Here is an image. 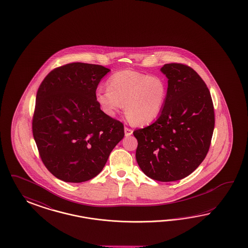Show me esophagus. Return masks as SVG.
I'll use <instances>...</instances> for the list:
<instances>
[{"label": "esophagus", "mask_w": 248, "mask_h": 248, "mask_svg": "<svg viewBox=\"0 0 248 248\" xmlns=\"http://www.w3.org/2000/svg\"><path fill=\"white\" fill-rule=\"evenodd\" d=\"M124 134L125 136H129L133 134V130L131 128L124 127Z\"/></svg>", "instance_id": "obj_1"}]
</instances>
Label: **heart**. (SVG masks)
<instances>
[{"label": "heart", "mask_w": 248, "mask_h": 248, "mask_svg": "<svg viewBox=\"0 0 248 248\" xmlns=\"http://www.w3.org/2000/svg\"><path fill=\"white\" fill-rule=\"evenodd\" d=\"M166 94L167 87L162 77L124 70L108 79L107 88L98 87L95 98L102 110L110 116L124 105L128 121L142 126L149 124L160 115Z\"/></svg>", "instance_id": "1"}]
</instances>
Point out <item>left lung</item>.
<instances>
[{"label":"left lung","instance_id":"obj_1","mask_svg":"<svg viewBox=\"0 0 248 248\" xmlns=\"http://www.w3.org/2000/svg\"><path fill=\"white\" fill-rule=\"evenodd\" d=\"M161 71L168 79L165 105L154 124L134 131L135 157L148 177L172 182L193 173L206 156L215 112L210 92L194 69L173 62Z\"/></svg>","mask_w":248,"mask_h":248}]
</instances>
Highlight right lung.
<instances>
[{
    "label": "right lung",
    "mask_w": 248,
    "mask_h": 248,
    "mask_svg": "<svg viewBox=\"0 0 248 248\" xmlns=\"http://www.w3.org/2000/svg\"><path fill=\"white\" fill-rule=\"evenodd\" d=\"M110 69L73 62L53 69L40 84L32 135L49 172L68 183L95 177L124 136V124L98 105V84Z\"/></svg>",
    "instance_id": "obj_1"
}]
</instances>
